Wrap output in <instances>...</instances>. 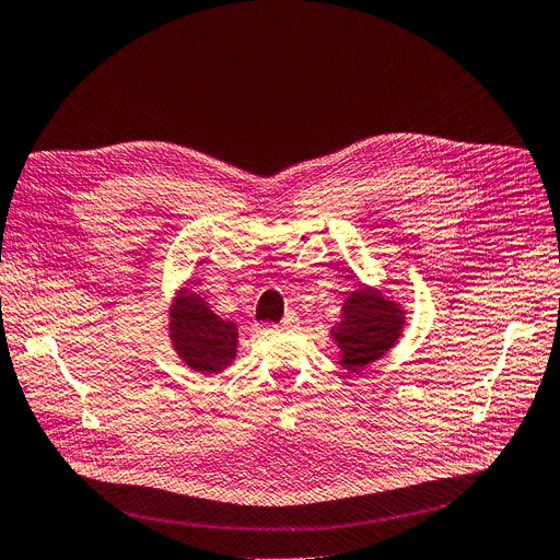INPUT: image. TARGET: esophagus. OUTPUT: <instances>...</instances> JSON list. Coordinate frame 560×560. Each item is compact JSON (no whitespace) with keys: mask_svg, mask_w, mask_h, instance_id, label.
<instances>
[{"mask_svg":"<svg viewBox=\"0 0 560 560\" xmlns=\"http://www.w3.org/2000/svg\"><path fill=\"white\" fill-rule=\"evenodd\" d=\"M281 325H283V327H288V329H291V327H298V325H300V318H298V314H293V312H291V314H285V316H283Z\"/></svg>","mask_w":560,"mask_h":560,"instance_id":"1","label":"esophagus"}]
</instances>
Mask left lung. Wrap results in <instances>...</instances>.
<instances>
[{
	"mask_svg": "<svg viewBox=\"0 0 560 560\" xmlns=\"http://www.w3.org/2000/svg\"><path fill=\"white\" fill-rule=\"evenodd\" d=\"M404 314L395 302H387L376 291H358L346 300L343 318L335 339L341 348V364L346 369H362L383 358L399 339Z\"/></svg>",
	"mask_w": 560,
	"mask_h": 560,
	"instance_id": "1",
	"label": "left lung"
}]
</instances>
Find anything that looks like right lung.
Here are the masks:
<instances>
[{
  "label": "right lung",
  "mask_w": 560,
  "mask_h": 560,
  "mask_svg": "<svg viewBox=\"0 0 560 560\" xmlns=\"http://www.w3.org/2000/svg\"><path fill=\"white\" fill-rule=\"evenodd\" d=\"M171 339L179 358L191 369L217 374L235 358L237 327L214 316L202 298L182 293L171 314Z\"/></svg>",
  "instance_id": "add662e5"
}]
</instances>
